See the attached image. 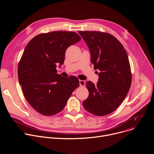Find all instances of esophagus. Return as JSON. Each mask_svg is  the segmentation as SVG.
Segmentation results:
<instances>
[{
  "instance_id": "esophagus-1",
  "label": "esophagus",
  "mask_w": 154,
  "mask_h": 154,
  "mask_svg": "<svg viewBox=\"0 0 154 154\" xmlns=\"http://www.w3.org/2000/svg\"><path fill=\"white\" fill-rule=\"evenodd\" d=\"M79 84L80 86H84L85 85V82L84 80H79Z\"/></svg>"
}]
</instances>
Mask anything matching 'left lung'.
Segmentation results:
<instances>
[{"mask_svg":"<svg viewBox=\"0 0 154 154\" xmlns=\"http://www.w3.org/2000/svg\"><path fill=\"white\" fill-rule=\"evenodd\" d=\"M88 47L91 61L99 69V81L86 82L89 96L84 108L96 116L114 112L125 98L131 83L130 66L122 44L113 35L100 32L79 31Z\"/></svg>","mask_w":154,"mask_h":154,"instance_id":"1","label":"left lung"}]
</instances>
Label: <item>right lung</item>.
I'll return each instance as SVG.
<instances>
[{"mask_svg":"<svg viewBox=\"0 0 154 154\" xmlns=\"http://www.w3.org/2000/svg\"><path fill=\"white\" fill-rule=\"evenodd\" d=\"M80 39L75 32L57 31L39 34L27 44L19 63L18 79L26 99L38 113H58L79 86L77 77H63L56 68L63 64L66 49Z\"/></svg>","mask_w":154,"mask_h":154,"instance_id":"right-lung-1","label":"right lung"}]
</instances>
